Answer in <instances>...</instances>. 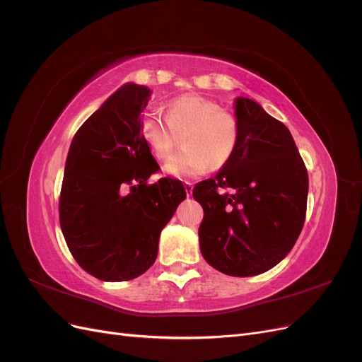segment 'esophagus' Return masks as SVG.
I'll use <instances>...</instances> for the list:
<instances>
[{
    "label": "esophagus",
    "instance_id": "esophagus-1",
    "mask_svg": "<svg viewBox=\"0 0 362 362\" xmlns=\"http://www.w3.org/2000/svg\"><path fill=\"white\" fill-rule=\"evenodd\" d=\"M184 189H185V193H187V196H192V193H193V184L192 182H185Z\"/></svg>",
    "mask_w": 362,
    "mask_h": 362
}]
</instances>
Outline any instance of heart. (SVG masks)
Returning a JSON list of instances; mask_svg holds the SVG:
<instances>
[{
  "label": "heart",
  "instance_id": "b5f03b06",
  "mask_svg": "<svg viewBox=\"0 0 362 362\" xmlns=\"http://www.w3.org/2000/svg\"><path fill=\"white\" fill-rule=\"evenodd\" d=\"M140 134L152 156L168 158L182 136V151L163 164L170 177L189 180L202 175L208 166L218 169L231 160L238 145L237 117L222 110L217 103L201 95L187 93L166 104V120L156 113H145Z\"/></svg>",
  "mask_w": 362,
  "mask_h": 362
}]
</instances>
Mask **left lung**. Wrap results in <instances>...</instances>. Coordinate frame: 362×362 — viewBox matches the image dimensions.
I'll return each instance as SVG.
<instances>
[{"label":"left lung","mask_w":362,"mask_h":362,"mask_svg":"<svg viewBox=\"0 0 362 362\" xmlns=\"http://www.w3.org/2000/svg\"><path fill=\"white\" fill-rule=\"evenodd\" d=\"M238 145L214 178L194 185L204 208L199 246L229 276L275 267L298 240L306 213L308 172L288 128L254 100L237 96Z\"/></svg>","instance_id":"1"}]
</instances>
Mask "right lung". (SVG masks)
Returning <instances> with one entry per match:
<instances>
[{"label": "right lung", "mask_w": 362, "mask_h": 362, "mask_svg": "<svg viewBox=\"0 0 362 362\" xmlns=\"http://www.w3.org/2000/svg\"><path fill=\"white\" fill-rule=\"evenodd\" d=\"M151 89L127 83L76 131L60 192L62 233L92 276L129 281L157 258L158 240L185 199L181 181L148 184L158 164L140 134Z\"/></svg>", "instance_id": "obj_1"}]
</instances>
